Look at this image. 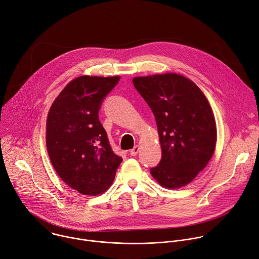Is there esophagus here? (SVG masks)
Returning <instances> with one entry per match:
<instances>
[{
  "label": "esophagus",
  "mask_w": 259,
  "mask_h": 259,
  "mask_svg": "<svg viewBox=\"0 0 259 259\" xmlns=\"http://www.w3.org/2000/svg\"><path fill=\"white\" fill-rule=\"evenodd\" d=\"M139 151H140V147L137 145V146H135V147L130 151V154L132 155V156H136V155L139 153Z\"/></svg>",
  "instance_id": "obj_1"
}]
</instances>
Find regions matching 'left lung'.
Returning <instances> with one entry per match:
<instances>
[{
  "mask_svg": "<svg viewBox=\"0 0 259 259\" xmlns=\"http://www.w3.org/2000/svg\"><path fill=\"white\" fill-rule=\"evenodd\" d=\"M133 83L156 119L162 151L152 177L166 189L190 184L208 164L217 146V123L205 95L178 73L137 76Z\"/></svg>",
  "mask_w": 259,
  "mask_h": 259,
  "instance_id": "left-lung-1",
  "label": "left lung"
}]
</instances>
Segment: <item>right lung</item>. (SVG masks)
Here are the masks:
<instances>
[{
	"label": "right lung",
	"mask_w": 259,
	"mask_h": 259,
	"mask_svg": "<svg viewBox=\"0 0 259 259\" xmlns=\"http://www.w3.org/2000/svg\"><path fill=\"white\" fill-rule=\"evenodd\" d=\"M119 78L75 77L48 113L46 145L51 163L66 185L82 195L106 192L122 161L113 153L98 115L101 102Z\"/></svg>",
	"instance_id": "obj_1"
}]
</instances>
